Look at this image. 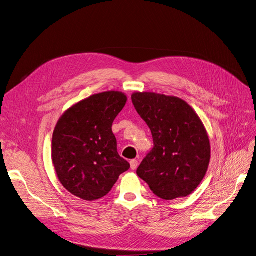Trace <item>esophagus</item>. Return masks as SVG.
I'll return each instance as SVG.
<instances>
[{"mask_svg": "<svg viewBox=\"0 0 256 256\" xmlns=\"http://www.w3.org/2000/svg\"><path fill=\"white\" fill-rule=\"evenodd\" d=\"M130 169L132 170H136L138 165H139V162H138L137 160H132L130 162Z\"/></svg>", "mask_w": 256, "mask_h": 256, "instance_id": "esophagus-1", "label": "esophagus"}]
</instances>
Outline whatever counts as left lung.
<instances>
[{"label": "left lung", "instance_id": "1", "mask_svg": "<svg viewBox=\"0 0 256 256\" xmlns=\"http://www.w3.org/2000/svg\"><path fill=\"white\" fill-rule=\"evenodd\" d=\"M132 100L150 126L154 145L137 169L138 176L162 199L189 196L206 176L210 160L202 121L176 96L134 92Z\"/></svg>", "mask_w": 256, "mask_h": 256}]
</instances>
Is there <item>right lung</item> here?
<instances>
[{"instance_id": "obj_1", "label": "right lung", "mask_w": 256, "mask_h": 256, "mask_svg": "<svg viewBox=\"0 0 256 256\" xmlns=\"http://www.w3.org/2000/svg\"><path fill=\"white\" fill-rule=\"evenodd\" d=\"M128 98L120 91L93 94L67 109L52 140L58 180L72 195L98 200L111 191L130 164L117 152L112 124Z\"/></svg>"}]
</instances>
